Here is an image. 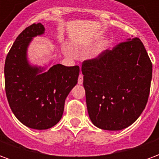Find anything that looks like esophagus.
<instances>
[{
    "instance_id": "obj_1",
    "label": "esophagus",
    "mask_w": 159,
    "mask_h": 159,
    "mask_svg": "<svg viewBox=\"0 0 159 159\" xmlns=\"http://www.w3.org/2000/svg\"><path fill=\"white\" fill-rule=\"evenodd\" d=\"M83 74H80L78 76V84H83Z\"/></svg>"
}]
</instances>
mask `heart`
Returning a JSON list of instances; mask_svg holds the SVG:
<instances>
[{"label":"heart","mask_w":159,"mask_h":159,"mask_svg":"<svg viewBox=\"0 0 159 159\" xmlns=\"http://www.w3.org/2000/svg\"><path fill=\"white\" fill-rule=\"evenodd\" d=\"M104 48H105V47H104L103 45L100 46V47H99V48H98L96 50V54H99V53H100V52H102V51L104 50ZM66 53H67L68 55H70V54H71V52H70L69 50H66Z\"/></svg>","instance_id":"1"}]
</instances>
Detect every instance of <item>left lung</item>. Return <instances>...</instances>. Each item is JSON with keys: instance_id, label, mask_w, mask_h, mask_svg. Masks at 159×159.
<instances>
[{"instance_id": "obj_1", "label": "left lung", "mask_w": 159, "mask_h": 159, "mask_svg": "<svg viewBox=\"0 0 159 159\" xmlns=\"http://www.w3.org/2000/svg\"><path fill=\"white\" fill-rule=\"evenodd\" d=\"M88 112L105 130H121L134 123L146 107L152 64L139 38L120 42L82 65Z\"/></svg>"}]
</instances>
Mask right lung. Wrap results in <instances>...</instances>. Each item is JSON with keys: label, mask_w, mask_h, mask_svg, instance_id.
<instances>
[{"label": "right lung", "mask_w": 159, "mask_h": 159, "mask_svg": "<svg viewBox=\"0 0 159 159\" xmlns=\"http://www.w3.org/2000/svg\"><path fill=\"white\" fill-rule=\"evenodd\" d=\"M45 28L33 24L20 33L7 55L4 67L5 89L11 110L25 126L48 129L59 123L65 101L77 83L79 66H52L43 68L30 66L27 48L33 37L41 36Z\"/></svg>", "instance_id": "1"}]
</instances>
